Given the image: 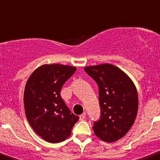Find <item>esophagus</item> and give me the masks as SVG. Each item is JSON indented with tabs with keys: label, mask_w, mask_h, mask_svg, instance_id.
Listing matches in <instances>:
<instances>
[{
	"label": "esophagus",
	"mask_w": 160,
	"mask_h": 160,
	"mask_svg": "<svg viewBox=\"0 0 160 160\" xmlns=\"http://www.w3.org/2000/svg\"><path fill=\"white\" fill-rule=\"evenodd\" d=\"M86 118V113L85 112H84V113L82 114V115H80V120H84V119Z\"/></svg>",
	"instance_id": "obj_1"
}]
</instances>
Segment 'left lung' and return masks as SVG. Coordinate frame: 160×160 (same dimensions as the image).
Returning a JSON list of instances; mask_svg holds the SVG:
<instances>
[{
    "instance_id": "1",
    "label": "left lung",
    "mask_w": 160,
    "mask_h": 160,
    "mask_svg": "<svg viewBox=\"0 0 160 160\" xmlns=\"http://www.w3.org/2000/svg\"><path fill=\"white\" fill-rule=\"evenodd\" d=\"M84 71L98 84L101 118L93 132L103 142H116L133 125L138 109L136 86L129 76L110 63L88 66Z\"/></svg>"
}]
</instances>
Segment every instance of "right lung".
<instances>
[{
	"label": "right lung",
	"instance_id": "obj_1",
	"mask_svg": "<svg viewBox=\"0 0 160 160\" xmlns=\"http://www.w3.org/2000/svg\"><path fill=\"white\" fill-rule=\"evenodd\" d=\"M76 71L72 66L44 64L32 72L26 83L23 102L28 123L37 135L50 143L69 138L79 119L60 95L64 83Z\"/></svg>",
	"mask_w": 160,
	"mask_h": 160
}]
</instances>
